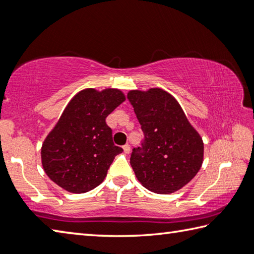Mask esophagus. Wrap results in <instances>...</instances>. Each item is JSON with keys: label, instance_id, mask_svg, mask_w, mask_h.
I'll return each instance as SVG.
<instances>
[{"label": "esophagus", "instance_id": "34e87169", "mask_svg": "<svg viewBox=\"0 0 254 254\" xmlns=\"http://www.w3.org/2000/svg\"><path fill=\"white\" fill-rule=\"evenodd\" d=\"M123 150H124V152H126V153H130V151H131L130 145H128V144H124V145H123Z\"/></svg>", "mask_w": 254, "mask_h": 254}]
</instances>
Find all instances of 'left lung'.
<instances>
[{
    "label": "left lung",
    "instance_id": "1",
    "mask_svg": "<svg viewBox=\"0 0 254 254\" xmlns=\"http://www.w3.org/2000/svg\"><path fill=\"white\" fill-rule=\"evenodd\" d=\"M133 106L143 132L133 148L130 163L137 180L157 194H170L195 177L203 163L204 144L175 98L160 88L131 91Z\"/></svg>",
    "mask_w": 254,
    "mask_h": 254
}]
</instances>
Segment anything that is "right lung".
Instances as JSON below:
<instances>
[{"label": "right lung", "mask_w": 254, "mask_h": 254, "mask_svg": "<svg viewBox=\"0 0 254 254\" xmlns=\"http://www.w3.org/2000/svg\"><path fill=\"white\" fill-rule=\"evenodd\" d=\"M124 101L113 88H87L72 98L42 144V167L54 183L81 194L104 180L114 157L123 151L113 143L105 119Z\"/></svg>", "instance_id": "1"}]
</instances>
